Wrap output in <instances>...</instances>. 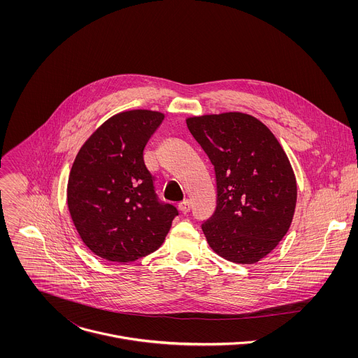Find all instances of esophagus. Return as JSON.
Listing matches in <instances>:
<instances>
[{
  "label": "esophagus",
  "instance_id": "34e87169",
  "mask_svg": "<svg viewBox=\"0 0 358 358\" xmlns=\"http://www.w3.org/2000/svg\"><path fill=\"white\" fill-rule=\"evenodd\" d=\"M190 208H192L190 201H183V203H180L179 206H178L179 212H180L182 215H186V213H189V212H190Z\"/></svg>",
  "mask_w": 358,
  "mask_h": 358
}]
</instances>
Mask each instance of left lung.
I'll return each instance as SVG.
<instances>
[{
	"label": "left lung",
	"mask_w": 358,
	"mask_h": 358,
	"mask_svg": "<svg viewBox=\"0 0 358 358\" xmlns=\"http://www.w3.org/2000/svg\"><path fill=\"white\" fill-rule=\"evenodd\" d=\"M216 178V208L201 224L209 247L226 260L259 262L287 234L296 205V180L270 129L244 113L186 120Z\"/></svg>",
	"instance_id": "obj_1"
}]
</instances>
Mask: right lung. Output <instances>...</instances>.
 <instances>
[{"label":"right lung","instance_id":"add662e5","mask_svg":"<svg viewBox=\"0 0 358 358\" xmlns=\"http://www.w3.org/2000/svg\"><path fill=\"white\" fill-rule=\"evenodd\" d=\"M164 120L131 110L102 124L77 154L67 205L84 244L110 262H134L157 251L179 215L155 194L143 150Z\"/></svg>","mask_w":358,"mask_h":358}]
</instances>
